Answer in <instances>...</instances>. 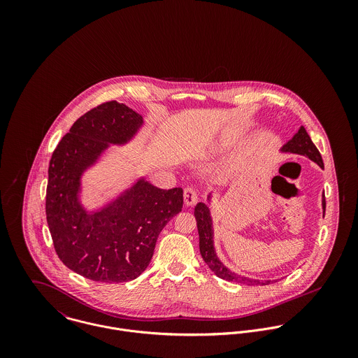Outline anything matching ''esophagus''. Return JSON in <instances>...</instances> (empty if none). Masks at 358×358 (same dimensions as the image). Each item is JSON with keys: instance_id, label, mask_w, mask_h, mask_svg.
<instances>
[{"instance_id": "1", "label": "esophagus", "mask_w": 358, "mask_h": 358, "mask_svg": "<svg viewBox=\"0 0 358 358\" xmlns=\"http://www.w3.org/2000/svg\"><path fill=\"white\" fill-rule=\"evenodd\" d=\"M183 200H185V204L192 206L199 201V194L193 187H186L183 192Z\"/></svg>"}]
</instances>
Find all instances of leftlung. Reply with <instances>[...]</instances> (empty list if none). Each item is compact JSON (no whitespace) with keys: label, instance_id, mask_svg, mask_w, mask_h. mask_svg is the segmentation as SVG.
<instances>
[{"label":"left lung","instance_id":"left-lung-1","mask_svg":"<svg viewBox=\"0 0 358 358\" xmlns=\"http://www.w3.org/2000/svg\"><path fill=\"white\" fill-rule=\"evenodd\" d=\"M281 153H292L301 154L305 155L307 158H310L313 162H315L320 168H324V162L321 158V154L317 150L315 145L311 142L308 134L305 129V127H301L298 129V132L292 136V139H289L281 149ZM212 194L209 193V196L206 197L208 201H210ZM322 212L325 213V197L322 194ZM194 216L197 220V229H199V236H200V252L204 259L205 263L208 264V267L219 277L223 278L226 281H231V282H238V284H244V285H267L271 281L266 280V281H260L255 278H250V277H244L238 273L231 271L230 268H227L220 259L216 255L215 251V245H213V224H212V217H210V210L209 206L204 203H199L194 208Z\"/></svg>","mask_w":358,"mask_h":358}]
</instances>
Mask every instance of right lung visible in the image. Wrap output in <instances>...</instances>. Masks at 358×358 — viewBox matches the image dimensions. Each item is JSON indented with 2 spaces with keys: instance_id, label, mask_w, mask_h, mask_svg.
I'll return each mask as SVG.
<instances>
[{
  "instance_id": "obj_1",
  "label": "right lung",
  "mask_w": 358,
  "mask_h": 358,
  "mask_svg": "<svg viewBox=\"0 0 358 358\" xmlns=\"http://www.w3.org/2000/svg\"><path fill=\"white\" fill-rule=\"evenodd\" d=\"M143 117L124 103L106 102L81 115L52 154L47 222L59 259L98 282H125L149 266L165 224L182 210L183 190H162L139 178L99 209L81 203V178L110 145L124 146Z\"/></svg>"
}]
</instances>
